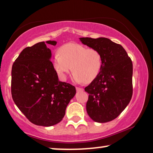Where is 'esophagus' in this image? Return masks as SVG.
<instances>
[{
    "mask_svg": "<svg viewBox=\"0 0 153 153\" xmlns=\"http://www.w3.org/2000/svg\"><path fill=\"white\" fill-rule=\"evenodd\" d=\"M76 91L77 92H80V91H83V89L81 88H79V87H76Z\"/></svg>",
    "mask_w": 153,
    "mask_h": 153,
    "instance_id": "34e87169",
    "label": "esophagus"
}]
</instances>
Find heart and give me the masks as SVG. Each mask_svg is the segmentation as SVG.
I'll list each match as a JSON object with an SVG mask.
<instances>
[{
	"instance_id": "1",
	"label": "heart",
	"mask_w": 153,
	"mask_h": 153,
	"mask_svg": "<svg viewBox=\"0 0 153 153\" xmlns=\"http://www.w3.org/2000/svg\"><path fill=\"white\" fill-rule=\"evenodd\" d=\"M58 53L53 58V66L63 80L72 68L75 82L91 83L97 78L102 70V56L96 49L68 43L60 47Z\"/></svg>"
}]
</instances>
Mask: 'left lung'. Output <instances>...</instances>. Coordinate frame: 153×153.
I'll list each match as a JSON object with an SVG mask.
<instances>
[{"instance_id":"1","label":"left lung","mask_w":153,"mask_h":153,"mask_svg":"<svg viewBox=\"0 0 153 153\" xmlns=\"http://www.w3.org/2000/svg\"><path fill=\"white\" fill-rule=\"evenodd\" d=\"M83 45L99 50L102 56L100 74L87 87L86 111L92 120L107 123L116 118L132 97L133 65L122 46L105 37H81Z\"/></svg>"}]
</instances>
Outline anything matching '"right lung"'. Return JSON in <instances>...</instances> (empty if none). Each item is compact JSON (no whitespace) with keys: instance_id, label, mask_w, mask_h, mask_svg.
Segmentation results:
<instances>
[{"instance_id":"obj_1","label":"right lung","mask_w":153,"mask_h":153,"mask_svg":"<svg viewBox=\"0 0 153 153\" xmlns=\"http://www.w3.org/2000/svg\"><path fill=\"white\" fill-rule=\"evenodd\" d=\"M55 46L56 41H47ZM45 42L25 48L12 68L11 93L14 103L29 121L49 127L62 120L76 94L70 83L58 80Z\"/></svg>"}]
</instances>
